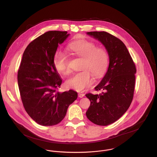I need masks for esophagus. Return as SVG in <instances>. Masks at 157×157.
Instances as JSON below:
<instances>
[{
	"label": "esophagus",
	"instance_id": "esophagus-1",
	"mask_svg": "<svg viewBox=\"0 0 157 157\" xmlns=\"http://www.w3.org/2000/svg\"><path fill=\"white\" fill-rule=\"evenodd\" d=\"M78 97H79L80 98H82V97H83L85 96V94H82V93H79V94H78Z\"/></svg>",
	"mask_w": 157,
	"mask_h": 157
}]
</instances>
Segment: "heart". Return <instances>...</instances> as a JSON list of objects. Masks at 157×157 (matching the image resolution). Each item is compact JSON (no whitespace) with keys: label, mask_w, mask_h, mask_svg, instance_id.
<instances>
[{"label":"heart","mask_w":157,"mask_h":157,"mask_svg":"<svg viewBox=\"0 0 157 157\" xmlns=\"http://www.w3.org/2000/svg\"><path fill=\"white\" fill-rule=\"evenodd\" d=\"M70 50L74 55L83 59L82 72L73 74L66 82L68 88L82 91L92 83V73L95 77L104 74L109 62V54L103 48H97L94 43L85 40L75 41L69 45ZM54 66L57 71L67 75L71 72L69 59L62 51H57L53 58Z\"/></svg>","instance_id":"b5f03b06"}]
</instances>
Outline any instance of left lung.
<instances>
[{
	"mask_svg": "<svg viewBox=\"0 0 157 157\" xmlns=\"http://www.w3.org/2000/svg\"><path fill=\"white\" fill-rule=\"evenodd\" d=\"M106 48L109 57L107 72L95 88L100 94H86L90 106L86 117L100 126H108L118 120L129 108L134 97L135 75L134 62L123 42L105 31L88 32Z\"/></svg>",
	"mask_w": 157,
	"mask_h": 157,
	"instance_id": "left-lung-1",
	"label": "left lung"
}]
</instances>
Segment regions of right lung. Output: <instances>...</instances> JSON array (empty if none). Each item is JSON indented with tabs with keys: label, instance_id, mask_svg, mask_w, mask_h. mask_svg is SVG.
Listing matches in <instances>:
<instances>
[{
	"label": "right lung",
	"instance_id": "add662e5",
	"mask_svg": "<svg viewBox=\"0 0 157 157\" xmlns=\"http://www.w3.org/2000/svg\"><path fill=\"white\" fill-rule=\"evenodd\" d=\"M67 31H50L32 41L26 48L17 72V82L23 107L38 124L51 126L65 117L77 92L57 91L62 83L54 66L59 44L69 36Z\"/></svg>",
	"mask_w": 157,
	"mask_h": 157
}]
</instances>
